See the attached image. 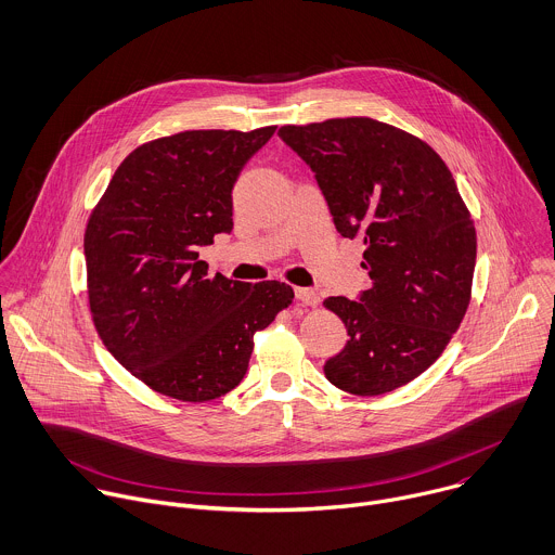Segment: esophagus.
<instances>
[{
  "label": "esophagus",
  "mask_w": 555,
  "mask_h": 555,
  "mask_svg": "<svg viewBox=\"0 0 555 555\" xmlns=\"http://www.w3.org/2000/svg\"><path fill=\"white\" fill-rule=\"evenodd\" d=\"M295 297H297L304 306H317V304H319V295H317L312 288H301V286H297V288H295Z\"/></svg>",
  "instance_id": "1"
}]
</instances>
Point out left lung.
<instances>
[{
	"label": "left lung",
	"instance_id": "left-lung-1",
	"mask_svg": "<svg viewBox=\"0 0 555 555\" xmlns=\"http://www.w3.org/2000/svg\"><path fill=\"white\" fill-rule=\"evenodd\" d=\"M310 166L344 238L365 243L370 288L327 297L346 348L325 378L354 396L389 393L428 370L457 332L473 291L477 234L457 183L420 138L372 118L282 127Z\"/></svg>",
	"mask_w": 555,
	"mask_h": 555
}]
</instances>
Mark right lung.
<instances>
[{
	"mask_svg": "<svg viewBox=\"0 0 555 555\" xmlns=\"http://www.w3.org/2000/svg\"><path fill=\"white\" fill-rule=\"evenodd\" d=\"M275 127L183 131L138 146L85 230L87 295L104 348L144 385L207 402L247 374L254 335L295 293L216 273L198 249L230 234L232 190Z\"/></svg>",
	"mask_w": 555,
	"mask_h": 555,
	"instance_id": "obj_1",
	"label": "right lung"
}]
</instances>
